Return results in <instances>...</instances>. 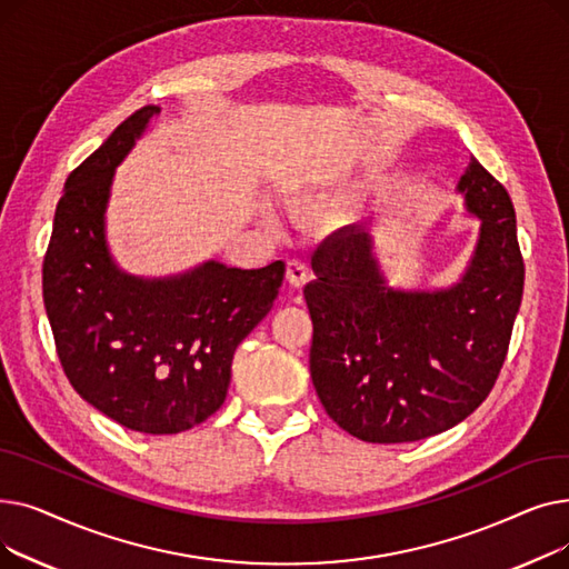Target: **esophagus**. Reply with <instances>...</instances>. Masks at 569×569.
Returning <instances> with one entry per match:
<instances>
[{"label": "esophagus", "instance_id": "esophagus-1", "mask_svg": "<svg viewBox=\"0 0 569 569\" xmlns=\"http://www.w3.org/2000/svg\"><path fill=\"white\" fill-rule=\"evenodd\" d=\"M286 279L292 288H302L309 281V267L302 260H288L286 264Z\"/></svg>", "mask_w": 569, "mask_h": 569}]
</instances>
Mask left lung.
Masks as SVG:
<instances>
[{"label": "left lung", "mask_w": 569, "mask_h": 569, "mask_svg": "<svg viewBox=\"0 0 569 569\" xmlns=\"http://www.w3.org/2000/svg\"><path fill=\"white\" fill-rule=\"evenodd\" d=\"M457 193L480 234L450 286H387L367 226L337 230L311 258V380L327 415L365 442L452 429L489 397L505 362L523 295L515 204L477 159Z\"/></svg>", "instance_id": "1"}]
</instances>
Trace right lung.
Returning a JSON list of instances; mask_svg holds the SVG:
<instances>
[{
  "label": "right lung",
  "instance_id": "add662e5",
  "mask_svg": "<svg viewBox=\"0 0 569 569\" xmlns=\"http://www.w3.org/2000/svg\"><path fill=\"white\" fill-rule=\"evenodd\" d=\"M144 106L67 179L43 260V302L73 390L131 431L166 436L214 415L237 346L274 307L281 260L262 269L204 260L136 277L110 253L106 212L117 166L159 114Z\"/></svg>",
  "mask_w": 569,
  "mask_h": 569
}]
</instances>
